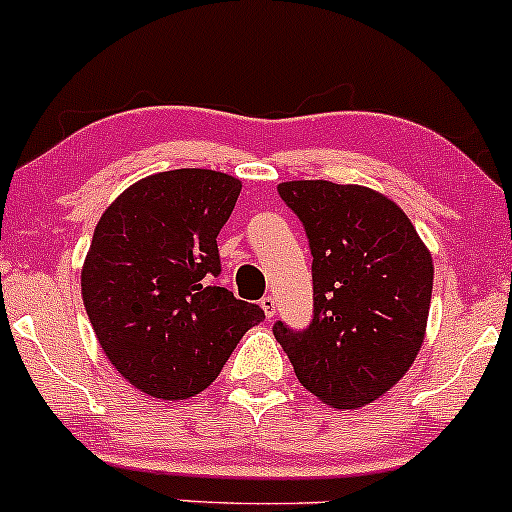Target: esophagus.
<instances>
[{"label":"esophagus","instance_id":"1","mask_svg":"<svg viewBox=\"0 0 512 512\" xmlns=\"http://www.w3.org/2000/svg\"><path fill=\"white\" fill-rule=\"evenodd\" d=\"M261 308H263V313L268 315V318H273V315H276V298H273V295H263Z\"/></svg>","mask_w":512,"mask_h":512}]
</instances>
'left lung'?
I'll list each match as a JSON object with an SVG mask.
<instances>
[{"label": "left lung", "instance_id": "obj_1", "mask_svg": "<svg viewBox=\"0 0 512 512\" xmlns=\"http://www.w3.org/2000/svg\"><path fill=\"white\" fill-rule=\"evenodd\" d=\"M313 254V323L273 335L295 377L335 409L365 407L414 365L426 335L434 261L402 207L362 184H278Z\"/></svg>", "mask_w": 512, "mask_h": 512}]
</instances>
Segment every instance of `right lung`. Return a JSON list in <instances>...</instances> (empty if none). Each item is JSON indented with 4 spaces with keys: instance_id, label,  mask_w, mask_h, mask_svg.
I'll use <instances>...</instances> for the list:
<instances>
[{
    "instance_id": "right-lung-1",
    "label": "right lung",
    "mask_w": 512,
    "mask_h": 512,
    "mask_svg": "<svg viewBox=\"0 0 512 512\" xmlns=\"http://www.w3.org/2000/svg\"><path fill=\"white\" fill-rule=\"evenodd\" d=\"M241 179L214 170L157 172L103 212L81 271L100 347L135 389L189 399L219 377L244 333L266 315L214 286L217 236Z\"/></svg>"
}]
</instances>
